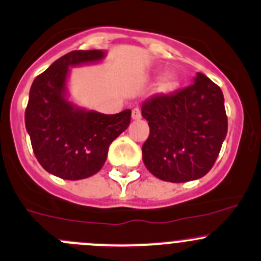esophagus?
<instances>
[{
    "label": "esophagus",
    "mask_w": 261,
    "mask_h": 261,
    "mask_svg": "<svg viewBox=\"0 0 261 261\" xmlns=\"http://www.w3.org/2000/svg\"><path fill=\"white\" fill-rule=\"evenodd\" d=\"M131 118H133V120H140L141 118V112H140V110H139V108H134L133 110V112H131Z\"/></svg>",
    "instance_id": "obj_1"
}]
</instances>
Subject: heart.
I'll use <instances>...</instances> for the list:
<instances>
[{
	"instance_id": "heart-1",
	"label": "heart",
	"mask_w": 261,
	"mask_h": 261,
	"mask_svg": "<svg viewBox=\"0 0 261 261\" xmlns=\"http://www.w3.org/2000/svg\"><path fill=\"white\" fill-rule=\"evenodd\" d=\"M174 84H176V76L172 72H166L159 79V90H162V92H168V90H171L174 87Z\"/></svg>"
}]
</instances>
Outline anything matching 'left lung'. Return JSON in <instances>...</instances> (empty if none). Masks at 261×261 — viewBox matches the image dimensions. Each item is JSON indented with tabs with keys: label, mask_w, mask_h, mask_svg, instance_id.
<instances>
[{
	"label": "left lung",
	"mask_w": 261,
	"mask_h": 261,
	"mask_svg": "<svg viewBox=\"0 0 261 261\" xmlns=\"http://www.w3.org/2000/svg\"><path fill=\"white\" fill-rule=\"evenodd\" d=\"M150 134L143 162L156 178L187 182L213 167L227 135L221 88L198 72L194 83L169 95H155L141 106Z\"/></svg>",
	"instance_id": "8db88e82"
}]
</instances>
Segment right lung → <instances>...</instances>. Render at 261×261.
I'll list each match as a JSON object with an SVG mask.
<instances>
[{
    "instance_id": "obj_1",
    "label": "right lung",
    "mask_w": 261,
    "mask_h": 261,
    "mask_svg": "<svg viewBox=\"0 0 261 261\" xmlns=\"http://www.w3.org/2000/svg\"><path fill=\"white\" fill-rule=\"evenodd\" d=\"M102 49L72 50L33 82L25 127L40 166L63 179L93 176L105 164L111 143L130 125L131 111L105 115L70 100L71 67L102 62Z\"/></svg>"
}]
</instances>
